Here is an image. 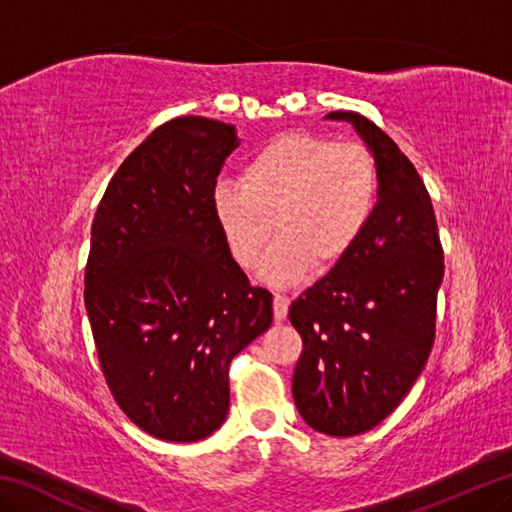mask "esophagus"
Here are the masks:
<instances>
[{
	"label": "esophagus",
	"instance_id": "1",
	"mask_svg": "<svg viewBox=\"0 0 512 512\" xmlns=\"http://www.w3.org/2000/svg\"><path fill=\"white\" fill-rule=\"evenodd\" d=\"M289 314V298L287 296H280V293H275L273 298V316L277 323H282L284 318Z\"/></svg>",
	"mask_w": 512,
	"mask_h": 512
}]
</instances>
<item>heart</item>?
Instances as JSON below:
<instances>
[{
  "mask_svg": "<svg viewBox=\"0 0 512 512\" xmlns=\"http://www.w3.org/2000/svg\"><path fill=\"white\" fill-rule=\"evenodd\" d=\"M377 162L359 142L287 133L246 162L241 183L212 189V214L239 266L259 264L273 287L298 282L311 266L329 271L348 257L375 214Z\"/></svg>",
  "mask_w": 512,
  "mask_h": 512,
  "instance_id": "heart-1",
  "label": "heart"
}]
</instances>
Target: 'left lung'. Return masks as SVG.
<instances>
[{"label": "left lung", "instance_id": "left-lung-1", "mask_svg": "<svg viewBox=\"0 0 512 512\" xmlns=\"http://www.w3.org/2000/svg\"><path fill=\"white\" fill-rule=\"evenodd\" d=\"M325 119L352 124L377 162L379 192L348 257L291 302L302 336L291 391L311 429L348 438L377 427L420 377L445 266L427 187L400 146L359 112Z\"/></svg>", "mask_w": 512, "mask_h": 512}]
</instances>
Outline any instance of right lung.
I'll return each mask as SVG.
<instances>
[{
	"mask_svg": "<svg viewBox=\"0 0 512 512\" xmlns=\"http://www.w3.org/2000/svg\"><path fill=\"white\" fill-rule=\"evenodd\" d=\"M237 128L178 117L121 162L92 221L85 309L110 393L169 443H194L230 409L228 366L273 323L212 214Z\"/></svg>",
	"mask_w": 512,
	"mask_h": 512,
	"instance_id": "obj_1",
	"label": "right lung"
}]
</instances>
